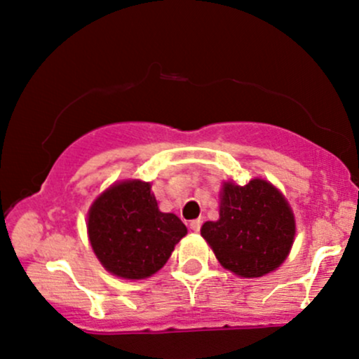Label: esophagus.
<instances>
[{
    "label": "esophagus",
    "mask_w": 359,
    "mask_h": 359,
    "mask_svg": "<svg viewBox=\"0 0 359 359\" xmlns=\"http://www.w3.org/2000/svg\"><path fill=\"white\" fill-rule=\"evenodd\" d=\"M201 226H203V219H194L191 221V229L194 233H199L201 231Z\"/></svg>",
    "instance_id": "1"
}]
</instances>
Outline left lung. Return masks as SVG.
<instances>
[{
  "label": "left lung",
  "instance_id": "8db88e82",
  "mask_svg": "<svg viewBox=\"0 0 359 359\" xmlns=\"http://www.w3.org/2000/svg\"><path fill=\"white\" fill-rule=\"evenodd\" d=\"M219 199V219L201 228L217 262L245 278L277 270L295 238V217L283 194L253 179L246 185L224 182Z\"/></svg>",
  "mask_w": 359,
  "mask_h": 359
}]
</instances>
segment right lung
Masks as SVG:
<instances>
[{"label":"right lung","mask_w":359,"mask_h":359,"mask_svg":"<svg viewBox=\"0 0 359 359\" xmlns=\"http://www.w3.org/2000/svg\"><path fill=\"white\" fill-rule=\"evenodd\" d=\"M88 234L106 270L116 277L140 280L165 265L187 228L175 214L160 211L150 184L123 180L90 205Z\"/></svg>","instance_id":"obj_1"}]
</instances>
